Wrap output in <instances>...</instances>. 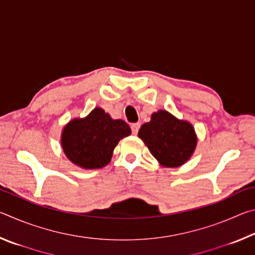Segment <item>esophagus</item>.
Segmentation results:
<instances>
[{
  "mask_svg": "<svg viewBox=\"0 0 255 255\" xmlns=\"http://www.w3.org/2000/svg\"><path fill=\"white\" fill-rule=\"evenodd\" d=\"M139 127H140V124H138V123H136V124H131L130 128H131V132L133 133V135H137L138 130H139Z\"/></svg>",
  "mask_w": 255,
  "mask_h": 255,
  "instance_id": "34e87169",
  "label": "esophagus"
}]
</instances>
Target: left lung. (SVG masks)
Here are the masks:
<instances>
[{"instance_id": "left-lung-1", "label": "left lung", "mask_w": 255, "mask_h": 255, "mask_svg": "<svg viewBox=\"0 0 255 255\" xmlns=\"http://www.w3.org/2000/svg\"><path fill=\"white\" fill-rule=\"evenodd\" d=\"M138 137L162 166L178 167L191 157L196 149L197 135L192 125L175 118L165 110L154 112L144 124Z\"/></svg>"}]
</instances>
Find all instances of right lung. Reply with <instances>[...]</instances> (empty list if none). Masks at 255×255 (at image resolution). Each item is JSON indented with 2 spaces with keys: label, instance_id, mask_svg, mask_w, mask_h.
<instances>
[{
  "label": "right lung",
  "instance_id": "add662e5",
  "mask_svg": "<svg viewBox=\"0 0 255 255\" xmlns=\"http://www.w3.org/2000/svg\"><path fill=\"white\" fill-rule=\"evenodd\" d=\"M131 133L122 119H112L101 108L85 118L73 119L63 129L62 147L66 157L83 169H100L110 163L119 140Z\"/></svg>",
  "mask_w": 255,
  "mask_h": 255
}]
</instances>
